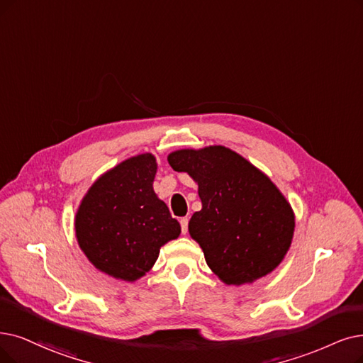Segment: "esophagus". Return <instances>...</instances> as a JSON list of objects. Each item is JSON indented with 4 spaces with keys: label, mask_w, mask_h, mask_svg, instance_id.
<instances>
[{
    "label": "esophagus",
    "mask_w": 363,
    "mask_h": 363,
    "mask_svg": "<svg viewBox=\"0 0 363 363\" xmlns=\"http://www.w3.org/2000/svg\"><path fill=\"white\" fill-rule=\"evenodd\" d=\"M187 223H189V219H187V217H182L180 225H182V232H183L184 235H186V232H187Z\"/></svg>",
    "instance_id": "34e87169"
}]
</instances>
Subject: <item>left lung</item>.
Segmentation results:
<instances>
[{
    "label": "left lung",
    "mask_w": 363,
    "mask_h": 363,
    "mask_svg": "<svg viewBox=\"0 0 363 363\" xmlns=\"http://www.w3.org/2000/svg\"><path fill=\"white\" fill-rule=\"evenodd\" d=\"M168 164L198 184L202 208L191 217L189 234L217 277L240 286L280 265L295 214L268 176L225 146L176 150Z\"/></svg>",
    "instance_id": "1"
}]
</instances>
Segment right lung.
<instances>
[{
	"instance_id": "1",
	"label": "right lung",
	"mask_w": 363,
	"mask_h": 363,
	"mask_svg": "<svg viewBox=\"0 0 363 363\" xmlns=\"http://www.w3.org/2000/svg\"><path fill=\"white\" fill-rule=\"evenodd\" d=\"M156 169L152 153L126 159L89 187L76 213L82 252L96 269L118 280L143 277L162 245L182 232L153 191Z\"/></svg>"
}]
</instances>
